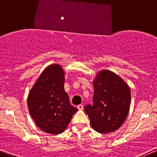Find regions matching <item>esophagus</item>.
<instances>
[{"label":"esophagus","mask_w":157,"mask_h":157,"mask_svg":"<svg viewBox=\"0 0 157 157\" xmlns=\"http://www.w3.org/2000/svg\"><path fill=\"white\" fill-rule=\"evenodd\" d=\"M77 108H78V109H80V110H82V109H83V104H79L78 106H77Z\"/></svg>","instance_id":"1"}]
</instances>
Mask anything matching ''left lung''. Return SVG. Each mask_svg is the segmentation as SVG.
Returning a JSON list of instances; mask_svg holds the SVG:
<instances>
[{
    "instance_id": "left-lung-1",
    "label": "left lung",
    "mask_w": 157,
    "mask_h": 157,
    "mask_svg": "<svg viewBox=\"0 0 157 157\" xmlns=\"http://www.w3.org/2000/svg\"><path fill=\"white\" fill-rule=\"evenodd\" d=\"M93 83V104L84 107L91 126L100 133L118 130L130 110L131 94L128 85L109 71H100Z\"/></svg>"
}]
</instances>
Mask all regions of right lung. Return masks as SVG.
I'll return each instance as SVG.
<instances>
[{"instance_id": "right-lung-1", "label": "right lung", "mask_w": 157, "mask_h": 157, "mask_svg": "<svg viewBox=\"0 0 157 157\" xmlns=\"http://www.w3.org/2000/svg\"><path fill=\"white\" fill-rule=\"evenodd\" d=\"M64 73L53 64L43 71L27 97L30 116L39 128L51 134L63 133L78 109L70 103L65 92Z\"/></svg>"}]
</instances>
